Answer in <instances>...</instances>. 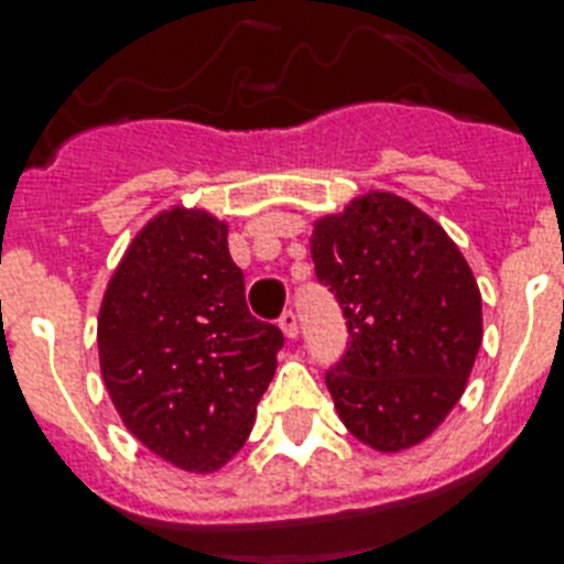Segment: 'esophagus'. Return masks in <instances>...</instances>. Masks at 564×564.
Here are the masks:
<instances>
[{"mask_svg": "<svg viewBox=\"0 0 564 564\" xmlns=\"http://www.w3.org/2000/svg\"><path fill=\"white\" fill-rule=\"evenodd\" d=\"M278 324H281V329H283V335H286V338H290V340L297 338V315H295V312H292V310L283 312Z\"/></svg>", "mask_w": 564, "mask_h": 564, "instance_id": "34e87169", "label": "esophagus"}]
</instances>
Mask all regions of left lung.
I'll return each mask as SVG.
<instances>
[{
	"instance_id": "obj_1",
	"label": "left lung",
	"mask_w": 564,
	"mask_h": 564,
	"mask_svg": "<svg viewBox=\"0 0 564 564\" xmlns=\"http://www.w3.org/2000/svg\"><path fill=\"white\" fill-rule=\"evenodd\" d=\"M310 252L352 338L326 372L344 427L378 453L415 447L462 399L481 347V292L465 254L392 192L318 217Z\"/></svg>"
}]
</instances>
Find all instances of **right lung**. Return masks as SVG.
Instances as JSON below:
<instances>
[{"instance_id": "1", "label": "right lung", "mask_w": 564, "mask_h": 564, "mask_svg": "<svg viewBox=\"0 0 564 564\" xmlns=\"http://www.w3.org/2000/svg\"><path fill=\"white\" fill-rule=\"evenodd\" d=\"M229 226L172 206L137 231L97 318L102 384L122 424L154 456L215 473L254 427L283 335L254 321Z\"/></svg>"}]
</instances>
